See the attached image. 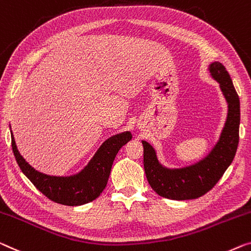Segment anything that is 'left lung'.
Segmentation results:
<instances>
[{"mask_svg":"<svg viewBox=\"0 0 251 251\" xmlns=\"http://www.w3.org/2000/svg\"><path fill=\"white\" fill-rule=\"evenodd\" d=\"M209 73L220 83L227 102V117L221 136L207 156L193 166L168 169L159 162L156 153L148 142L143 144V163L148 181L158 195L169 200H195L216 185L233 161L239 143L240 100L230 74L220 62L209 65Z\"/></svg>","mask_w":251,"mask_h":251,"instance_id":"8db88e82","label":"left lung"}]
</instances>
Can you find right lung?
I'll list each match as a JSON object with an SVG mask.
<instances>
[{
  "instance_id": "right-lung-1",
  "label": "right lung",
  "mask_w": 251,
  "mask_h": 251,
  "mask_svg": "<svg viewBox=\"0 0 251 251\" xmlns=\"http://www.w3.org/2000/svg\"><path fill=\"white\" fill-rule=\"evenodd\" d=\"M130 140L132 134L129 132L111 136L103 142L81 173L70 177H55L39 173L25 162L18 151L13 134L11 132L12 151L22 173L47 198L67 206H78L99 197L107 186L116 154L123 145Z\"/></svg>"
}]
</instances>
